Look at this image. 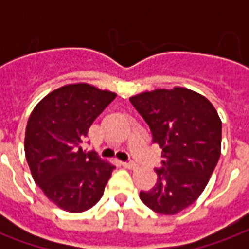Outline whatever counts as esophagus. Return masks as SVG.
<instances>
[{"instance_id":"esophagus-1","label":"esophagus","mask_w":249,"mask_h":249,"mask_svg":"<svg viewBox=\"0 0 249 249\" xmlns=\"http://www.w3.org/2000/svg\"><path fill=\"white\" fill-rule=\"evenodd\" d=\"M123 165H124L125 168H128V169H136V168L139 167V165L133 161H125L123 162Z\"/></svg>"}]
</instances>
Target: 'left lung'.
<instances>
[{
    "mask_svg": "<svg viewBox=\"0 0 249 249\" xmlns=\"http://www.w3.org/2000/svg\"><path fill=\"white\" fill-rule=\"evenodd\" d=\"M161 148L157 183L140 198L157 213L175 214L207 187L221 152V120L209 100L191 89H155L130 97Z\"/></svg>",
    "mask_w": 249,
    "mask_h": 249,
    "instance_id": "left-lung-1",
    "label": "left lung"
}]
</instances>
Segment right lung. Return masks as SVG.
<instances>
[{"mask_svg":"<svg viewBox=\"0 0 249 249\" xmlns=\"http://www.w3.org/2000/svg\"><path fill=\"white\" fill-rule=\"evenodd\" d=\"M116 93L90 84H69L51 92L30 113L25 156L36 184L66 212L90 209L103 197L113 164L82 151L81 142Z\"/></svg>","mask_w":249,"mask_h":249,"instance_id":"add662e5","label":"right lung"}]
</instances>
